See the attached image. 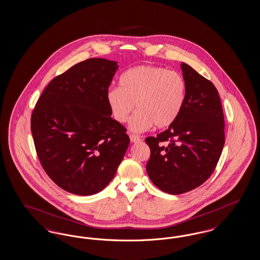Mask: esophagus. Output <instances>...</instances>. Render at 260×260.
Returning <instances> with one entry per match:
<instances>
[{
  "label": "esophagus",
  "mask_w": 260,
  "mask_h": 260,
  "mask_svg": "<svg viewBox=\"0 0 260 260\" xmlns=\"http://www.w3.org/2000/svg\"><path fill=\"white\" fill-rule=\"evenodd\" d=\"M129 139H131V141L133 142V143H136V142H139L141 139H140V137L138 136H136V135H131L129 136Z\"/></svg>",
  "instance_id": "1"
}]
</instances>
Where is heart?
<instances>
[{"label": "heart", "mask_w": 260, "mask_h": 260, "mask_svg": "<svg viewBox=\"0 0 260 260\" xmlns=\"http://www.w3.org/2000/svg\"><path fill=\"white\" fill-rule=\"evenodd\" d=\"M184 78L167 68L139 65L120 78V87H110L106 99L115 120L125 123L136 109L129 127L143 132L155 125L166 128L177 120L185 104Z\"/></svg>", "instance_id": "heart-1"}]
</instances>
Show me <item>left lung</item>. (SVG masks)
Instances as JSON below:
<instances>
[{
	"label": "left lung",
	"instance_id": "1",
	"mask_svg": "<svg viewBox=\"0 0 260 260\" xmlns=\"http://www.w3.org/2000/svg\"><path fill=\"white\" fill-rule=\"evenodd\" d=\"M187 91L177 120L145 141L151 151L146 171L161 191L178 195L202 185L222 152L224 116L214 85L186 63L181 64Z\"/></svg>",
	"mask_w": 260,
	"mask_h": 260
}]
</instances>
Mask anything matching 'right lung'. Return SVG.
I'll return each instance as SVG.
<instances>
[{"instance_id": "right-lung-1", "label": "right lung", "mask_w": 260, "mask_h": 260, "mask_svg": "<svg viewBox=\"0 0 260 260\" xmlns=\"http://www.w3.org/2000/svg\"><path fill=\"white\" fill-rule=\"evenodd\" d=\"M117 62L89 58L51 80L31 116L39 160L50 179L89 196L110 183L129 144L106 94Z\"/></svg>"}]
</instances>
